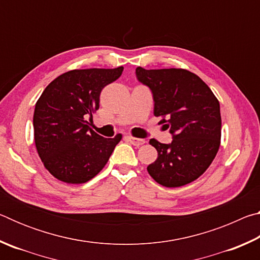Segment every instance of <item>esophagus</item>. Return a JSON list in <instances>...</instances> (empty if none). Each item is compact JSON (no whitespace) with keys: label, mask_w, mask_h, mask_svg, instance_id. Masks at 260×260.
<instances>
[{"label":"esophagus","mask_w":260,"mask_h":260,"mask_svg":"<svg viewBox=\"0 0 260 260\" xmlns=\"http://www.w3.org/2000/svg\"><path fill=\"white\" fill-rule=\"evenodd\" d=\"M126 139L128 140L129 142L133 144V146H135V147H140V146H142V144L146 143V141H144V140L136 139V138H134V136H132V135H127Z\"/></svg>","instance_id":"1"}]
</instances>
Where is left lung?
Here are the masks:
<instances>
[{
    "label": "left lung",
    "instance_id": "8db88e82",
    "mask_svg": "<svg viewBox=\"0 0 260 260\" xmlns=\"http://www.w3.org/2000/svg\"><path fill=\"white\" fill-rule=\"evenodd\" d=\"M152 91L153 114L173 134L170 144L151 139L157 159L147 167L157 183L175 188L200 178L213 161L221 139L220 105L210 87L188 70L136 68Z\"/></svg>",
    "mask_w": 260,
    "mask_h": 260
}]
</instances>
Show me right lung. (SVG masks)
Masks as SVG:
<instances>
[{
	"mask_svg": "<svg viewBox=\"0 0 260 260\" xmlns=\"http://www.w3.org/2000/svg\"><path fill=\"white\" fill-rule=\"evenodd\" d=\"M124 68L71 70L52 80L35 104L33 126L39 157L59 181L79 184L98 175L121 134L105 139L89 127L103 88Z\"/></svg>",
	"mask_w": 260,
	"mask_h": 260,
	"instance_id": "add662e5",
	"label": "right lung"
}]
</instances>
